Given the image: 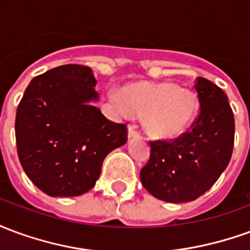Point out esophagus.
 Wrapping results in <instances>:
<instances>
[{"label":"esophagus","instance_id":"34e87169","mask_svg":"<svg viewBox=\"0 0 250 250\" xmlns=\"http://www.w3.org/2000/svg\"><path fill=\"white\" fill-rule=\"evenodd\" d=\"M141 136V132L136 130L135 125H130L128 127V138H139Z\"/></svg>","mask_w":250,"mask_h":250}]
</instances>
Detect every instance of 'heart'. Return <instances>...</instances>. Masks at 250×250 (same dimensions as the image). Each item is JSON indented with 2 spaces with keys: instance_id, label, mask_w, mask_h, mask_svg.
Masks as SVG:
<instances>
[{
  "instance_id": "b5f03b06",
  "label": "heart",
  "mask_w": 250,
  "mask_h": 250,
  "mask_svg": "<svg viewBox=\"0 0 250 250\" xmlns=\"http://www.w3.org/2000/svg\"><path fill=\"white\" fill-rule=\"evenodd\" d=\"M109 99L119 108L146 116L145 128L155 139H174L184 134L198 109L197 96L171 83L136 84L123 91V100L116 93Z\"/></svg>"
}]
</instances>
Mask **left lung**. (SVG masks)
Wrapping results in <instances>:
<instances>
[{
	"label": "left lung",
	"instance_id": "left-lung-1",
	"mask_svg": "<svg viewBox=\"0 0 250 250\" xmlns=\"http://www.w3.org/2000/svg\"><path fill=\"white\" fill-rule=\"evenodd\" d=\"M194 88L201 108L197 119L174 141L150 142V159L141 170L147 191L173 204L206 193L229 165L234 145V116L226 93L204 77H197Z\"/></svg>",
	"mask_w": 250,
	"mask_h": 250
}]
</instances>
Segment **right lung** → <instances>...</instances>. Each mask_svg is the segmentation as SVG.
I'll use <instances>...</instances> for the list:
<instances>
[{
    "label": "right lung",
    "mask_w": 250,
    "mask_h": 250,
    "mask_svg": "<svg viewBox=\"0 0 250 250\" xmlns=\"http://www.w3.org/2000/svg\"><path fill=\"white\" fill-rule=\"evenodd\" d=\"M89 66L66 64L36 76L16 114L20 162L51 197H77L98 181L104 158L127 142V125L108 120Z\"/></svg>",
    "instance_id": "1"
}]
</instances>
